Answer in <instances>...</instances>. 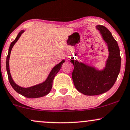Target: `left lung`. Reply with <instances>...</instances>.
I'll list each match as a JSON object with an SVG mask.
<instances>
[{
  "label": "left lung",
  "instance_id": "1",
  "mask_svg": "<svg viewBox=\"0 0 130 130\" xmlns=\"http://www.w3.org/2000/svg\"><path fill=\"white\" fill-rule=\"evenodd\" d=\"M102 38L108 47V57L105 67L99 70L96 67L79 62L74 57L71 62L74 65L72 73L74 85L78 91L87 96H96L107 92L114 85L120 70L121 58L118 42L107 28L97 25Z\"/></svg>",
  "mask_w": 130,
  "mask_h": 130
}]
</instances>
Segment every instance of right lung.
<instances>
[{
    "mask_svg": "<svg viewBox=\"0 0 130 130\" xmlns=\"http://www.w3.org/2000/svg\"><path fill=\"white\" fill-rule=\"evenodd\" d=\"M25 32V30L20 31L17 36L16 38L14 41H12L11 43L10 48L8 50V53L7 57V62H6V67H7V71L8 74V77L9 82H10L11 85L13 88L17 93L20 94L22 95L24 97L27 98H41V97L46 96L48 94L52 88L53 81L54 80V78L55 76L57 74V73L60 70L62 67V64L65 62V59L62 60L60 63L55 65L50 71V74H48L47 78L46 80L43 81V82L40 83V84H37V85L31 86V87H27V88H23V87H20L19 85H17L13 80L11 77V75L10 73V65H9V60H10V54L11 52V50L14 44L16 43L17 41L20 38V36Z\"/></svg>",
    "mask_w": 130,
    "mask_h": 130,
    "instance_id": "obj_1",
    "label": "right lung"
}]
</instances>
